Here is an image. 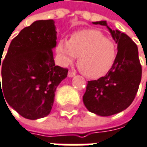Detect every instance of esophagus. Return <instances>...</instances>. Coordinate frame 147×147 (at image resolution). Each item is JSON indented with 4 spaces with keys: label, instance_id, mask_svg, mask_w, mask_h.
I'll return each instance as SVG.
<instances>
[{
    "label": "esophagus",
    "instance_id": "obj_1",
    "mask_svg": "<svg viewBox=\"0 0 147 147\" xmlns=\"http://www.w3.org/2000/svg\"><path fill=\"white\" fill-rule=\"evenodd\" d=\"M75 75H76V74H75V72H73V71H70L68 72V76H69V77H73V76H75Z\"/></svg>",
    "mask_w": 147,
    "mask_h": 147
}]
</instances>
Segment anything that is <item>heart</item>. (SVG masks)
Here are the masks:
<instances>
[{"label":"heart","instance_id":"heart-1","mask_svg":"<svg viewBox=\"0 0 147 147\" xmlns=\"http://www.w3.org/2000/svg\"><path fill=\"white\" fill-rule=\"evenodd\" d=\"M60 64L68 66L78 56L80 70L89 78H99L111 69L116 47L97 29H83L71 34L70 40L61 38L56 45Z\"/></svg>","mask_w":147,"mask_h":147}]
</instances>
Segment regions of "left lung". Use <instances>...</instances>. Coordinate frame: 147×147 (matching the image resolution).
I'll return each mask as SVG.
<instances>
[{
	"label": "left lung",
	"instance_id": "8db88e82",
	"mask_svg": "<svg viewBox=\"0 0 147 147\" xmlns=\"http://www.w3.org/2000/svg\"><path fill=\"white\" fill-rule=\"evenodd\" d=\"M92 23L107 27L118 52L108 73L87 82L83 102L88 111L98 116H110L126 109L137 93L141 80L138 48L127 34L112 29L106 21Z\"/></svg>",
	"mask_w": 147,
	"mask_h": 147
}]
</instances>
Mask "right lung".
<instances>
[{
    "instance_id": "obj_1",
    "label": "right lung",
    "mask_w": 147,
    "mask_h": 147,
    "mask_svg": "<svg viewBox=\"0 0 147 147\" xmlns=\"http://www.w3.org/2000/svg\"><path fill=\"white\" fill-rule=\"evenodd\" d=\"M56 39L55 21H35L21 30L8 48L1 65L0 92L25 119H38L50 113L55 90L67 76L68 70L54 61Z\"/></svg>"
}]
</instances>
